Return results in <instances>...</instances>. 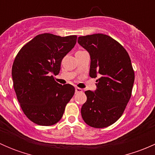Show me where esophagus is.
Instances as JSON below:
<instances>
[{
    "label": "esophagus",
    "instance_id": "34e87169",
    "mask_svg": "<svg viewBox=\"0 0 155 155\" xmlns=\"http://www.w3.org/2000/svg\"><path fill=\"white\" fill-rule=\"evenodd\" d=\"M75 92H76V94L81 93V92H82V89L80 88V87H76L75 88Z\"/></svg>",
    "mask_w": 155,
    "mask_h": 155
}]
</instances>
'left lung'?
<instances>
[{
	"instance_id": "8db88e82",
	"label": "left lung",
	"mask_w": 155,
	"mask_h": 155,
	"mask_svg": "<svg viewBox=\"0 0 155 155\" xmlns=\"http://www.w3.org/2000/svg\"><path fill=\"white\" fill-rule=\"evenodd\" d=\"M78 43L90 54V76H99L97 90L85 91L82 117L92 127H107L122 115L130 99L134 82L130 58L125 48L106 34L79 37Z\"/></svg>"
}]
</instances>
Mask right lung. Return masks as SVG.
<instances>
[{
  "instance_id": "right-lung-1",
  "label": "right lung",
  "mask_w": 155,
  "mask_h": 155,
  "mask_svg": "<svg viewBox=\"0 0 155 155\" xmlns=\"http://www.w3.org/2000/svg\"><path fill=\"white\" fill-rule=\"evenodd\" d=\"M77 36L51 34L36 36L15 56L12 68L13 87L25 115L32 122L51 126L61 120L75 88L54 80L62 59L74 47Z\"/></svg>"
}]
</instances>
